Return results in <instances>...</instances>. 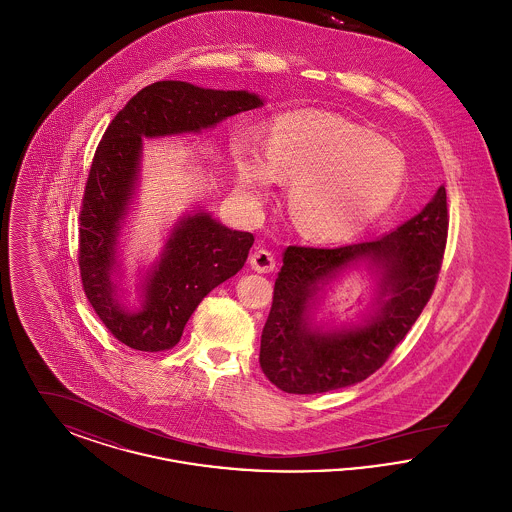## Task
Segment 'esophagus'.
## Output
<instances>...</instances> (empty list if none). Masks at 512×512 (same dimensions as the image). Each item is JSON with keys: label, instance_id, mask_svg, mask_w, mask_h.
Listing matches in <instances>:
<instances>
[{"label": "esophagus", "instance_id": "1", "mask_svg": "<svg viewBox=\"0 0 512 512\" xmlns=\"http://www.w3.org/2000/svg\"><path fill=\"white\" fill-rule=\"evenodd\" d=\"M251 268L257 272H272L276 268V259L268 249H257L251 257H249Z\"/></svg>", "mask_w": 512, "mask_h": 512}]
</instances>
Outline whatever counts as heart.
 Listing matches in <instances>:
<instances>
[{"mask_svg":"<svg viewBox=\"0 0 512 512\" xmlns=\"http://www.w3.org/2000/svg\"><path fill=\"white\" fill-rule=\"evenodd\" d=\"M238 192L261 207L276 178L292 180L288 207L315 242H347L378 219L407 178L403 151L361 124L332 113L293 111L270 126L267 147L232 144Z\"/></svg>","mask_w":512,"mask_h":512,"instance_id":"heart-1","label":"heart"}]
</instances>
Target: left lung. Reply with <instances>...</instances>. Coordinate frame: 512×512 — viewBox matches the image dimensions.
I'll return each mask as SVG.
<instances>
[{"label":"left lung","instance_id":"left-lung-1","mask_svg":"<svg viewBox=\"0 0 512 512\" xmlns=\"http://www.w3.org/2000/svg\"><path fill=\"white\" fill-rule=\"evenodd\" d=\"M447 194L388 234L334 249L290 245L261 336L259 363L286 393H324L366 380L386 363L420 317L438 280L447 242ZM351 269H365L375 288L357 321L318 318L327 290Z\"/></svg>","mask_w":512,"mask_h":512}]
</instances>
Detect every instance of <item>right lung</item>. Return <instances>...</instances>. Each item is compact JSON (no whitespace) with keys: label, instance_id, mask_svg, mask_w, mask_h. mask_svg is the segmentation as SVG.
Segmentation results:
<instances>
[{"label":"right lung","instance_id":"obj_1","mask_svg":"<svg viewBox=\"0 0 512 512\" xmlns=\"http://www.w3.org/2000/svg\"><path fill=\"white\" fill-rule=\"evenodd\" d=\"M265 99L245 90H211L163 80L140 90L109 124L92 161L80 211V276L109 332L138 351L180 341L211 290L242 270L253 234L230 230L201 207L172 224L161 253L138 272V299L122 297V228L140 188L146 138L199 134Z\"/></svg>","mask_w":512,"mask_h":512}]
</instances>
